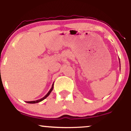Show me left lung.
<instances>
[{
	"label": "left lung",
	"mask_w": 131,
	"mask_h": 131,
	"mask_svg": "<svg viewBox=\"0 0 131 131\" xmlns=\"http://www.w3.org/2000/svg\"><path fill=\"white\" fill-rule=\"evenodd\" d=\"M119 63H120V61H119Z\"/></svg>",
	"instance_id": "left-lung-1"
}]
</instances>
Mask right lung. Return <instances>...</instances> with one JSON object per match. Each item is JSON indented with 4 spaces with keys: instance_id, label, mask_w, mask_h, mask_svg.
Masks as SVG:
<instances>
[{
    "instance_id": "right-lung-1",
    "label": "right lung",
    "mask_w": 131,
    "mask_h": 131,
    "mask_svg": "<svg viewBox=\"0 0 131 131\" xmlns=\"http://www.w3.org/2000/svg\"><path fill=\"white\" fill-rule=\"evenodd\" d=\"M53 84H52V88H51V89H50V91H49V92H48L47 94L46 95H45L44 97H43V98L40 99H39V100H34V101H29V102H27V103H39V102H40L42 101L43 100H44L45 99H46L47 97L48 96H49V95H50V94L51 93V92H52V90H53Z\"/></svg>"
}]
</instances>
